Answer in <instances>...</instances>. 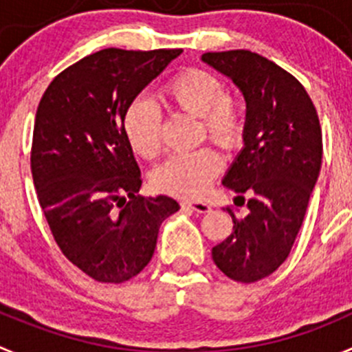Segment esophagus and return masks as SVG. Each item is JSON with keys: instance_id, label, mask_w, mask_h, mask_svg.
I'll return each instance as SVG.
<instances>
[{"instance_id": "34e87169", "label": "esophagus", "mask_w": 352, "mask_h": 352, "mask_svg": "<svg viewBox=\"0 0 352 352\" xmlns=\"http://www.w3.org/2000/svg\"><path fill=\"white\" fill-rule=\"evenodd\" d=\"M180 206L184 208V210H190V211H197V213H208V211L211 210V206L208 203H203V201H182L180 203Z\"/></svg>"}]
</instances>
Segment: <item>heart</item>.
Segmentation results:
<instances>
[{"label": "heart", "instance_id": "1", "mask_svg": "<svg viewBox=\"0 0 352 352\" xmlns=\"http://www.w3.org/2000/svg\"><path fill=\"white\" fill-rule=\"evenodd\" d=\"M179 110L196 115L203 124V138L225 149L239 148L248 129V103L239 93L223 89L213 72L189 67L173 75L162 89ZM122 129L135 155L153 160L163 148V117L149 98L138 96L127 104ZM223 168V160L210 146L173 155L153 173V186L165 194L196 199L203 196Z\"/></svg>", "mask_w": 352, "mask_h": 352}]
</instances>
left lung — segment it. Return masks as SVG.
Segmentation results:
<instances>
[{
    "mask_svg": "<svg viewBox=\"0 0 352 352\" xmlns=\"http://www.w3.org/2000/svg\"><path fill=\"white\" fill-rule=\"evenodd\" d=\"M203 61L228 75L248 103L244 149L223 179L242 201L251 196L248 214L227 208L234 228L211 256L228 278L251 284L274 274L298 237L322 166V127L305 85L268 58L230 50Z\"/></svg>",
    "mask_w": 352,
    "mask_h": 352,
    "instance_id": "left-lung-1",
    "label": "left lung"
}]
</instances>
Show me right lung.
Masks as SVG:
<instances>
[{
    "label": "right lung",
    "mask_w": 352,
    "mask_h": 352,
    "mask_svg": "<svg viewBox=\"0 0 352 352\" xmlns=\"http://www.w3.org/2000/svg\"><path fill=\"white\" fill-rule=\"evenodd\" d=\"M180 53L101 50L60 72L37 107L30 149L37 199L61 252L98 282L141 274L160 225L180 208L168 196L138 194L141 170L122 129L127 104Z\"/></svg>",
    "instance_id": "add662e5"
}]
</instances>
